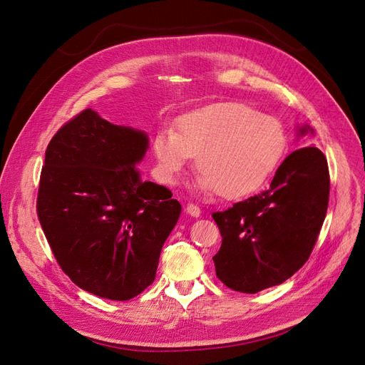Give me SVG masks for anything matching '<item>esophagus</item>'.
I'll return each instance as SVG.
<instances>
[{
  "mask_svg": "<svg viewBox=\"0 0 365 365\" xmlns=\"http://www.w3.org/2000/svg\"><path fill=\"white\" fill-rule=\"evenodd\" d=\"M185 212H187V215H190V216H193V217H200V216H201L200 207L195 205V204H187Z\"/></svg>",
  "mask_w": 365,
  "mask_h": 365,
  "instance_id": "1",
  "label": "esophagus"
}]
</instances>
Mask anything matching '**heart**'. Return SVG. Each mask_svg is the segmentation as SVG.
Wrapping results in <instances>:
<instances>
[{
    "label": "heart",
    "instance_id": "heart-1",
    "mask_svg": "<svg viewBox=\"0 0 365 365\" xmlns=\"http://www.w3.org/2000/svg\"><path fill=\"white\" fill-rule=\"evenodd\" d=\"M286 149L277 118L242 103H216L185 114L178 132L163 128L153 138L160 178L173 182L196 157L201 170L195 187L236 200L268 180Z\"/></svg>",
    "mask_w": 365,
    "mask_h": 365
}]
</instances>
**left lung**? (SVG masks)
<instances>
[{
    "label": "left lung",
    "mask_w": 365,
    "mask_h": 365,
    "mask_svg": "<svg viewBox=\"0 0 365 365\" xmlns=\"http://www.w3.org/2000/svg\"><path fill=\"white\" fill-rule=\"evenodd\" d=\"M314 135L309 125L297 137ZM324 153L307 146L294 150L275 172L268 190L213 213L222 236L213 257L216 275L230 289L256 294L280 284L311 256L329 204Z\"/></svg>",
    "instance_id": "8db88e82"
}]
</instances>
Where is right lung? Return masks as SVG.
<instances>
[{"label":"right lung","instance_id":"obj_1","mask_svg":"<svg viewBox=\"0 0 365 365\" xmlns=\"http://www.w3.org/2000/svg\"><path fill=\"white\" fill-rule=\"evenodd\" d=\"M148 149L146 132L88 108L46 150L36 204L43 235L71 282L108 300H130L155 280L181 215L169 189L141 181L135 165Z\"/></svg>","mask_w":365,"mask_h":365}]
</instances>
